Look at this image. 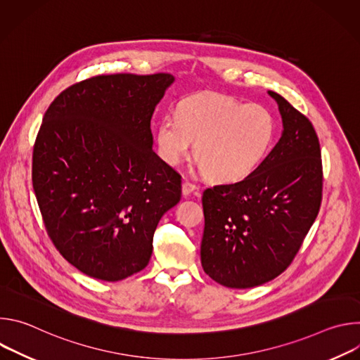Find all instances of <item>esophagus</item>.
I'll use <instances>...</instances> for the list:
<instances>
[{
	"mask_svg": "<svg viewBox=\"0 0 360 360\" xmlns=\"http://www.w3.org/2000/svg\"><path fill=\"white\" fill-rule=\"evenodd\" d=\"M182 193H184L185 196H188V195H191V193L198 195V186H196L195 184L189 182V181H184V184H182Z\"/></svg>",
	"mask_w": 360,
	"mask_h": 360,
	"instance_id": "esophagus-1",
	"label": "esophagus"
}]
</instances>
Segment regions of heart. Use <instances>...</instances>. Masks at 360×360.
Returning a JSON list of instances; mask_svg holds the SVG:
<instances>
[{
	"label": "heart",
	"mask_w": 360,
	"mask_h": 360,
	"mask_svg": "<svg viewBox=\"0 0 360 360\" xmlns=\"http://www.w3.org/2000/svg\"><path fill=\"white\" fill-rule=\"evenodd\" d=\"M276 121L259 104L215 94L182 99L175 115H165L157 129L161 157L169 165L189 157L196 143V161L217 182H235L250 175L274 145Z\"/></svg>",
	"instance_id": "heart-1"
}]
</instances>
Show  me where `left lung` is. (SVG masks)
Segmentation results:
<instances>
[{
	"instance_id": "left-lung-1",
	"label": "left lung",
	"mask_w": 360,
	"mask_h": 360,
	"mask_svg": "<svg viewBox=\"0 0 360 360\" xmlns=\"http://www.w3.org/2000/svg\"><path fill=\"white\" fill-rule=\"evenodd\" d=\"M282 136L245 179L203 191L200 262L233 289L266 283L293 261L322 202L321 145L312 122L274 91Z\"/></svg>"
}]
</instances>
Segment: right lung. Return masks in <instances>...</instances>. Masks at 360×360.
Returning <instances> with one entry per match:
<instances>
[{
	"mask_svg": "<svg viewBox=\"0 0 360 360\" xmlns=\"http://www.w3.org/2000/svg\"><path fill=\"white\" fill-rule=\"evenodd\" d=\"M171 74L98 75L44 115L32 186L48 236L82 274L117 282L142 271L153 232L181 200V175L152 150L150 118Z\"/></svg>",
	"mask_w": 360,
	"mask_h": 360,
	"instance_id": "add662e5",
	"label": "right lung"
}]
</instances>
